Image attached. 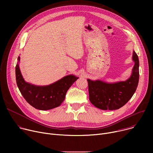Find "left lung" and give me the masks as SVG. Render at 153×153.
Instances as JSON below:
<instances>
[{"label":"left lung","mask_w":153,"mask_h":153,"mask_svg":"<svg viewBox=\"0 0 153 153\" xmlns=\"http://www.w3.org/2000/svg\"><path fill=\"white\" fill-rule=\"evenodd\" d=\"M134 65L130 77L125 81L106 83L100 80L87 79L89 99L96 107L103 110H117L125 105L134 94L139 79V61L134 51L133 53Z\"/></svg>","instance_id":"obj_1"}]
</instances>
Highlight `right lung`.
Returning <instances> with one entry per match:
<instances>
[{
    "label": "right lung",
    "instance_id": "obj_1",
    "mask_svg": "<svg viewBox=\"0 0 153 153\" xmlns=\"http://www.w3.org/2000/svg\"><path fill=\"white\" fill-rule=\"evenodd\" d=\"M19 61V56L18 63ZM18 63L16 66V79L19 91L30 105L39 110H48L60 106L70 86L78 79L71 74L49 85H34L25 81Z\"/></svg>",
    "mask_w": 153,
    "mask_h": 153
}]
</instances>
